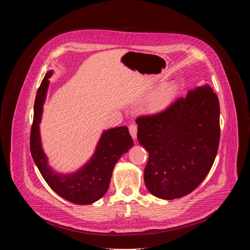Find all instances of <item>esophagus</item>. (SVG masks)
I'll list each match as a JSON object with an SVG mask.
<instances>
[{
    "instance_id": "34e87169",
    "label": "esophagus",
    "mask_w": 250,
    "mask_h": 250,
    "mask_svg": "<svg viewBox=\"0 0 250 250\" xmlns=\"http://www.w3.org/2000/svg\"><path fill=\"white\" fill-rule=\"evenodd\" d=\"M128 128H129V133H130L131 137H132L133 139H136V134H137V126H136L135 125H130L128 126Z\"/></svg>"
}]
</instances>
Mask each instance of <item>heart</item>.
Masks as SVG:
<instances>
[{"label": "heart", "mask_w": 250, "mask_h": 250, "mask_svg": "<svg viewBox=\"0 0 250 250\" xmlns=\"http://www.w3.org/2000/svg\"><path fill=\"white\" fill-rule=\"evenodd\" d=\"M175 92L173 84H166L155 91L148 99L146 106L149 112L156 113L165 109L170 103Z\"/></svg>", "instance_id": "obj_1"}]
</instances>
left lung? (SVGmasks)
Returning <instances> with one entry per match:
<instances>
[{
  "instance_id": "left-lung-1",
  "label": "left lung",
  "mask_w": 250,
  "mask_h": 250,
  "mask_svg": "<svg viewBox=\"0 0 250 250\" xmlns=\"http://www.w3.org/2000/svg\"><path fill=\"white\" fill-rule=\"evenodd\" d=\"M137 140L148 154L147 190L163 200L194 191L209 172L220 144V103L205 84L165 111L136 119Z\"/></svg>"
}]
</instances>
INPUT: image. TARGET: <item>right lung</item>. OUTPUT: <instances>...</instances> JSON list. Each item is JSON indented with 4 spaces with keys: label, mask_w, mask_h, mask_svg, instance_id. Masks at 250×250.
Segmentation results:
<instances>
[{
    "label": "right lung",
    "mask_w": 250,
    "mask_h": 250,
    "mask_svg": "<svg viewBox=\"0 0 250 250\" xmlns=\"http://www.w3.org/2000/svg\"><path fill=\"white\" fill-rule=\"evenodd\" d=\"M52 74V70L46 72L35 96L30 132L31 156L43 179L56 194L71 203L89 205L108 191L116 163L133 146V141L126 126L109 128L103 131L92 157L77 171L63 174L51 168L42 148L40 125L49 86L48 79Z\"/></svg>",
    "instance_id": "1"
}]
</instances>
